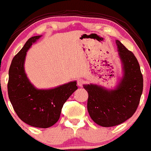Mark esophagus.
Wrapping results in <instances>:
<instances>
[{
	"label": "esophagus",
	"mask_w": 151,
	"mask_h": 151,
	"mask_svg": "<svg viewBox=\"0 0 151 151\" xmlns=\"http://www.w3.org/2000/svg\"><path fill=\"white\" fill-rule=\"evenodd\" d=\"M84 83H85V81L82 79H79L77 81V84H78L79 87H82Z\"/></svg>",
	"instance_id": "34e87169"
}]
</instances>
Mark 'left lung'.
<instances>
[{"label": "left lung", "mask_w": 151, "mask_h": 151, "mask_svg": "<svg viewBox=\"0 0 151 151\" xmlns=\"http://www.w3.org/2000/svg\"><path fill=\"white\" fill-rule=\"evenodd\" d=\"M122 76L115 88L95 84H84L89 94L87 110L92 120L102 127L120 125L136 111L143 92V79L136 57L116 40Z\"/></svg>", "instance_id": "obj_1"}]
</instances>
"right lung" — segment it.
<instances>
[{
    "label": "right lung",
    "instance_id": "obj_1",
    "mask_svg": "<svg viewBox=\"0 0 151 151\" xmlns=\"http://www.w3.org/2000/svg\"><path fill=\"white\" fill-rule=\"evenodd\" d=\"M41 36L30 38L13 59L8 72V93L22 121L33 127L47 128L59 120L63 105L78 87L76 81L51 89H38L30 82L24 69L26 52Z\"/></svg>",
    "mask_w": 151,
    "mask_h": 151
}]
</instances>
